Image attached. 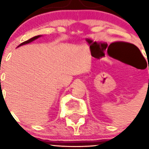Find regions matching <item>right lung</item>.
Masks as SVG:
<instances>
[{"instance_id":"obj_1","label":"right lung","mask_w":149,"mask_h":149,"mask_svg":"<svg viewBox=\"0 0 149 149\" xmlns=\"http://www.w3.org/2000/svg\"><path fill=\"white\" fill-rule=\"evenodd\" d=\"M41 36H42V35H38V36H35V37H33V38H31V39H29V40H26V41L24 42V43H20V44L18 46H17V47H20V46H23V45H26V44H27V43H31V42L34 41V40H36V39H38V38H40V37H41Z\"/></svg>"}]
</instances>
